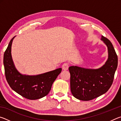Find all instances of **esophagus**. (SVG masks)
Here are the masks:
<instances>
[{
	"mask_svg": "<svg viewBox=\"0 0 121 121\" xmlns=\"http://www.w3.org/2000/svg\"><path fill=\"white\" fill-rule=\"evenodd\" d=\"M62 69L63 70H67L69 68V64L68 63H65L64 64L62 65Z\"/></svg>",
	"mask_w": 121,
	"mask_h": 121,
	"instance_id": "1",
	"label": "esophagus"
}]
</instances>
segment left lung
<instances>
[{
    "instance_id": "left-lung-1",
    "label": "left lung",
    "mask_w": 121,
    "mask_h": 121,
    "mask_svg": "<svg viewBox=\"0 0 121 121\" xmlns=\"http://www.w3.org/2000/svg\"><path fill=\"white\" fill-rule=\"evenodd\" d=\"M101 40L107 47L108 59L105 64L98 69H89L71 66L70 90L75 98L89 101L107 92L113 82L117 69L118 58L109 40L101 36Z\"/></svg>"
}]
</instances>
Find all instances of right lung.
<instances>
[{
    "instance_id": "obj_1",
    "label": "right lung",
    "mask_w": 121,
    "mask_h": 121,
    "mask_svg": "<svg viewBox=\"0 0 121 121\" xmlns=\"http://www.w3.org/2000/svg\"><path fill=\"white\" fill-rule=\"evenodd\" d=\"M12 39L4 55V65L6 80L10 87L22 97L30 100L40 99L50 92L53 82L62 68L37 75L20 73L15 68L11 54Z\"/></svg>"
}]
</instances>
